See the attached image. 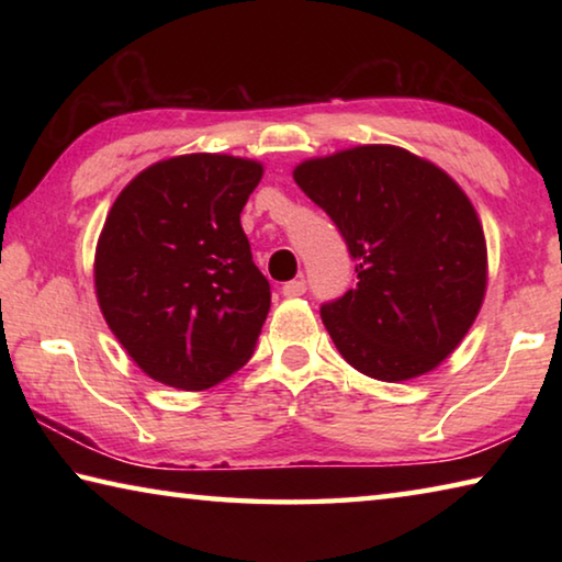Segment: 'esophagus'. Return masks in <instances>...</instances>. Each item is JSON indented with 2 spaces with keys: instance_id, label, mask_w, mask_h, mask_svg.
Masks as SVG:
<instances>
[{
  "instance_id": "34e87169",
  "label": "esophagus",
  "mask_w": 562,
  "mask_h": 562,
  "mask_svg": "<svg viewBox=\"0 0 562 562\" xmlns=\"http://www.w3.org/2000/svg\"><path fill=\"white\" fill-rule=\"evenodd\" d=\"M307 292V284H304L302 280H290L282 284V294L284 297H300V294Z\"/></svg>"
}]
</instances>
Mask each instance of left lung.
I'll list each match as a JSON object with an SVG mask.
<instances>
[{
	"instance_id": "left-lung-1",
	"label": "left lung",
	"mask_w": 562,
	"mask_h": 562,
	"mask_svg": "<svg viewBox=\"0 0 562 562\" xmlns=\"http://www.w3.org/2000/svg\"><path fill=\"white\" fill-rule=\"evenodd\" d=\"M292 176L357 262V288L319 310L339 355L382 382L439 367L486 294V240L463 190L396 146L312 158Z\"/></svg>"
}]
</instances>
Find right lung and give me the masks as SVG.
Returning <instances> with one entry per match:
<instances>
[{"mask_svg": "<svg viewBox=\"0 0 562 562\" xmlns=\"http://www.w3.org/2000/svg\"><path fill=\"white\" fill-rule=\"evenodd\" d=\"M260 178V164L221 154L160 160L121 190L103 223L93 262L101 312L160 384L201 392L252 357L270 282L240 213Z\"/></svg>", "mask_w": 562, "mask_h": 562, "instance_id": "add662e5", "label": "right lung"}]
</instances>
